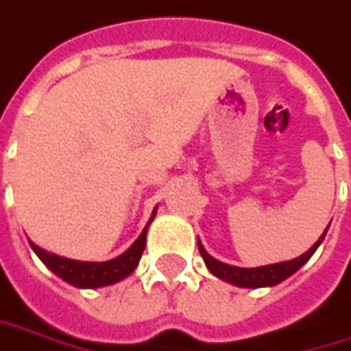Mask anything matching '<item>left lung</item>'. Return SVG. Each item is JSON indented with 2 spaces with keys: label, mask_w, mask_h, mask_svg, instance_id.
<instances>
[{
  "label": "left lung",
  "mask_w": 351,
  "mask_h": 351,
  "mask_svg": "<svg viewBox=\"0 0 351 351\" xmlns=\"http://www.w3.org/2000/svg\"><path fill=\"white\" fill-rule=\"evenodd\" d=\"M326 232L318 237V241L314 243L308 252L302 253L297 259L282 261V263H275V265L255 267V269H243V267H234L228 265V263H221L218 259H214L212 255H208V252H206L204 247H202V243H200V239H198V252L202 255L206 267H208L216 277L223 279V281L237 285V287H252V289H257V287H273V285H279L281 281H285L287 277H291L293 273H297L298 269L313 257V253L316 252V247L322 243Z\"/></svg>",
  "instance_id": "left-lung-1"
}]
</instances>
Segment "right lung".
<instances>
[{
	"label": "right lung",
	"mask_w": 351,
	"mask_h": 351,
	"mask_svg": "<svg viewBox=\"0 0 351 351\" xmlns=\"http://www.w3.org/2000/svg\"><path fill=\"white\" fill-rule=\"evenodd\" d=\"M157 210H153L151 220L155 218ZM149 220V221H151ZM149 226V223H147ZM147 226L141 232V236L135 239V243L131 245L125 253H121L119 257H115L112 261H104V263H88V261H74V259H64L53 253H47L45 250L37 247L33 241L31 247L33 252L40 257V261L53 271L54 275H58L60 279H64L74 287H82V289H96V287H106L112 282L121 281L128 275L133 273V269L137 267L143 250L147 243Z\"/></svg>",
	"instance_id": "add662e5"
}]
</instances>
